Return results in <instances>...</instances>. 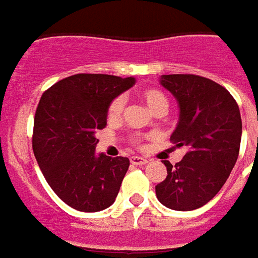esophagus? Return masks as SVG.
<instances>
[{"label":"esophagus","mask_w":258,"mask_h":258,"mask_svg":"<svg viewBox=\"0 0 258 258\" xmlns=\"http://www.w3.org/2000/svg\"><path fill=\"white\" fill-rule=\"evenodd\" d=\"M148 162V159H146V158L143 157H137V155H133V157H131V163H133V165H146V163Z\"/></svg>","instance_id":"esophagus-1"}]
</instances>
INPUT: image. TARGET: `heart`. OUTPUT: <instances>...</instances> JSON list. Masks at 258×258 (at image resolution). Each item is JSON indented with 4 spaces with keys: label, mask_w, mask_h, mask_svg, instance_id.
<instances>
[{
    "label": "heart",
    "mask_w": 258,
    "mask_h": 258,
    "mask_svg": "<svg viewBox=\"0 0 258 258\" xmlns=\"http://www.w3.org/2000/svg\"><path fill=\"white\" fill-rule=\"evenodd\" d=\"M140 99H142L146 106L150 108L152 114L158 110H165L168 108V99L163 95L161 90L158 89H143L140 90ZM123 107H125V99L122 96H116L114 100L111 101L108 106V118L110 119H118L123 112Z\"/></svg>",
    "instance_id": "1"
}]
</instances>
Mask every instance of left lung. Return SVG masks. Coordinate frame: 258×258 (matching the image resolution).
<instances>
[{"instance_id":"obj_1","label":"left lung","mask_w":258,"mask_h":258,"mask_svg":"<svg viewBox=\"0 0 258 258\" xmlns=\"http://www.w3.org/2000/svg\"><path fill=\"white\" fill-rule=\"evenodd\" d=\"M159 82L178 104L170 140L187 152L174 166L163 162L168 176L155 192L166 208L188 212L213 199L234 169L242 137L239 107L225 88L199 75H162Z\"/></svg>"}]
</instances>
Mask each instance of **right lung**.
<instances>
[{"instance_id": "1", "label": "right lung", "mask_w": 258, "mask_h": 258, "mask_svg": "<svg viewBox=\"0 0 258 258\" xmlns=\"http://www.w3.org/2000/svg\"><path fill=\"white\" fill-rule=\"evenodd\" d=\"M133 77L75 74L45 92L34 118L33 150L56 195L80 212L110 208L129 168V159L96 154V132L106 127L116 96L135 85Z\"/></svg>"}]
</instances>
